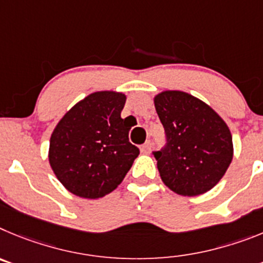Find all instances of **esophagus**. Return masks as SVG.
Listing matches in <instances>:
<instances>
[{"label": "esophagus", "mask_w": 263, "mask_h": 263, "mask_svg": "<svg viewBox=\"0 0 263 263\" xmlns=\"http://www.w3.org/2000/svg\"><path fill=\"white\" fill-rule=\"evenodd\" d=\"M151 148H152L151 141H146V143L141 146V152H143L144 155H149V153H151Z\"/></svg>", "instance_id": "34e87169"}]
</instances>
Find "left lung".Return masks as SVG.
<instances>
[{
	"instance_id": "1",
	"label": "left lung",
	"mask_w": 263,
	"mask_h": 263,
	"mask_svg": "<svg viewBox=\"0 0 263 263\" xmlns=\"http://www.w3.org/2000/svg\"><path fill=\"white\" fill-rule=\"evenodd\" d=\"M153 102L167 137V145L155 152L162 182L182 196L210 191L233 158L227 123L211 106L186 91L164 90Z\"/></svg>"
}]
</instances>
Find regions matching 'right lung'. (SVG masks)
<instances>
[{"instance_id": "right-lung-1", "label": "right lung", "mask_w": 263, "mask_h": 263, "mask_svg": "<svg viewBox=\"0 0 263 263\" xmlns=\"http://www.w3.org/2000/svg\"><path fill=\"white\" fill-rule=\"evenodd\" d=\"M126 94L94 91L65 112L49 139L48 161L69 193L98 199L122 183L140 151L128 140L122 119Z\"/></svg>"}]
</instances>
